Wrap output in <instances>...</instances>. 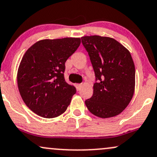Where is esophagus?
Wrapping results in <instances>:
<instances>
[{
    "label": "esophagus",
    "instance_id": "esophagus-1",
    "mask_svg": "<svg viewBox=\"0 0 157 157\" xmlns=\"http://www.w3.org/2000/svg\"><path fill=\"white\" fill-rule=\"evenodd\" d=\"M75 87H76V89H77V90H81V87H82V84H75Z\"/></svg>",
    "mask_w": 157,
    "mask_h": 157
}]
</instances>
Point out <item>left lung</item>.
<instances>
[{
    "label": "left lung",
    "mask_w": 157,
    "mask_h": 157,
    "mask_svg": "<svg viewBox=\"0 0 157 157\" xmlns=\"http://www.w3.org/2000/svg\"><path fill=\"white\" fill-rule=\"evenodd\" d=\"M82 42L95 75L93 96L85 101L86 107L102 118L119 115L134 92L135 67L130 52L115 39L106 36H85Z\"/></svg>",
    "instance_id": "obj_1"
}]
</instances>
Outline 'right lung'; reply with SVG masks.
Segmentation results:
<instances>
[{
	"instance_id": "obj_1",
	"label": "right lung",
	"mask_w": 157,
	"mask_h": 157,
	"mask_svg": "<svg viewBox=\"0 0 157 157\" xmlns=\"http://www.w3.org/2000/svg\"><path fill=\"white\" fill-rule=\"evenodd\" d=\"M80 43V38L42 40L25 53L17 71L18 89L24 103L36 115L58 117L71 104L76 90L65 82V62Z\"/></svg>"
}]
</instances>
